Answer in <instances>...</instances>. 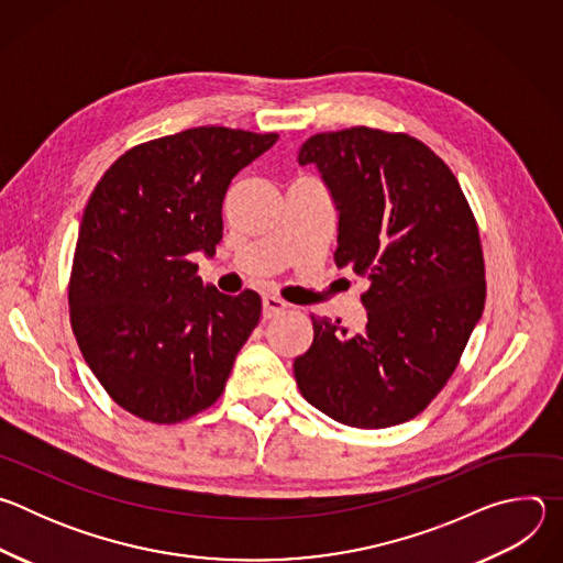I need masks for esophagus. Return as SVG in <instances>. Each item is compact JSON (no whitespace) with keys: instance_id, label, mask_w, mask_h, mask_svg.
Returning a JSON list of instances; mask_svg holds the SVG:
<instances>
[{"instance_id":"34e87169","label":"esophagus","mask_w":563,"mask_h":563,"mask_svg":"<svg viewBox=\"0 0 563 563\" xmlns=\"http://www.w3.org/2000/svg\"><path fill=\"white\" fill-rule=\"evenodd\" d=\"M287 307H289V305H287L283 298L274 296V294L263 296V316H265V318H274V316L283 313Z\"/></svg>"}]
</instances>
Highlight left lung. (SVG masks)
<instances>
[{"label":"left lung","mask_w":563,"mask_h":563,"mask_svg":"<svg viewBox=\"0 0 563 563\" xmlns=\"http://www.w3.org/2000/svg\"><path fill=\"white\" fill-rule=\"evenodd\" d=\"M298 165H316L339 211L336 267L369 280L363 332L311 316V347L294 361L300 394L352 428L406 423L443 389L484 313L476 220L450 167L406 133H316Z\"/></svg>","instance_id":"1"}]
</instances>
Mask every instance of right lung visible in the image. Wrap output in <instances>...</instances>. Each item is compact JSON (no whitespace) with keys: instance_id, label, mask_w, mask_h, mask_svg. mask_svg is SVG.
<instances>
[{"instance_id":"right-lung-1","label":"right lung","mask_w":563,"mask_h":563,"mask_svg":"<svg viewBox=\"0 0 563 563\" xmlns=\"http://www.w3.org/2000/svg\"><path fill=\"white\" fill-rule=\"evenodd\" d=\"M278 140L196 126L129 148L93 189L73 256L68 307L79 352L120 408L180 423L224 389L261 320V296L202 285L233 176Z\"/></svg>"}]
</instances>
